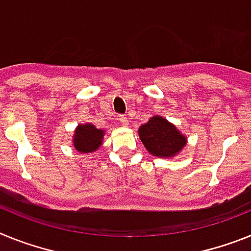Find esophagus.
Returning <instances> with one entry per match:
<instances>
[{
  "label": "esophagus",
  "instance_id": "1",
  "mask_svg": "<svg viewBox=\"0 0 251 251\" xmlns=\"http://www.w3.org/2000/svg\"><path fill=\"white\" fill-rule=\"evenodd\" d=\"M119 122H121L123 126H128V119L126 115H119Z\"/></svg>",
  "mask_w": 251,
  "mask_h": 251
}]
</instances>
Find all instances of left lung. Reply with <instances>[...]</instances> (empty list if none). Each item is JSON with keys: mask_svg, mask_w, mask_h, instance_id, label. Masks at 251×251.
<instances>
[{"mask_svg": "<svg viewBox=\"0 0 251 251\" xmlns=\"http://www.w3.org/2000/svg\"><path fill=\"white\" fill-rule=\"evenodd\" d=\"M138 133L147 151L158 157L176 155L187 142L176 127L162 117H152L147 123L141 126Z\"/></svg>", "mask_w": 251, "mask_h": 251, "instance_id": "left-lung-1", "label": "left lung"}]
</instances>
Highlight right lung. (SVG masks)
<instances>
[{
    "label": "right lung",
    "mask_w": 251,
    "mask_h": 251,
    "mask_svg": "<svg viewBox=\"0 0 251 251\" xmlns=\"http://www.w3.org/2000/svg\"><path fill=\"white\" fill-rule=\"evenodd\" d=\"M102 136H104V130L98 129L93 124H86V126L81 124L75 132V149L82 153L95 151L101 145Z\"/></svg>",
    "instance_id": "obj_1"
}]
</instances>
